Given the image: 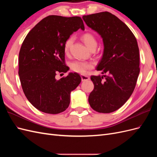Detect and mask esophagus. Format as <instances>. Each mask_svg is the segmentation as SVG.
I'll list each match as a JSON object with an SVG mask.
<instances>
[{
  "instance_id": "1",
  "label": "esophagus",
  "mask_w": 157,
  "mask_h": 157,
  "mask_svg": "<svg viewBox=\"0 0 157 157\" xmlns=\"http://www.w3.org/2000/svg\"><path fill=\"white\" fill-rule=\"evenodd\" d=\"M80 77H81L82 81H86V80H88L90 79L89 77H88V76H86V75H80Z\"/></svg>"
}]
</instances>
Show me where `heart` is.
Instances as JSON below:
<instances>
[{
	"mask_svg": "<svg viewBox=\"0 0 157 157\" xmlns=\"http://www.w3.org/2000/svg\"><path fill=\"white\" fill-rule=\"evenodd\" d=\"M82 40L88 48L92 50L95 49L97 47L98 41L96 36H95L91 33H86L82 35L81 37ZM74 38L73 36H69L68 39L65 40L63 46L64 52L65 54H68L71 45L73 43ZM69 67L71 71L78 73H85L86 71L92 68V64L89 62L84 61L76 60L71 62L69 65Z\"/></svg>",
	"mask_w": 157,
	"mask_h": 157,
	"instance_id": "b5f03b06",
	"label": "heart"
}]
</instances>
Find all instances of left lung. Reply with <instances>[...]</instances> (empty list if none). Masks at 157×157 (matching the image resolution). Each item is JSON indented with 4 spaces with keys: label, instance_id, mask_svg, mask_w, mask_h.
<instances>
[{
    "label": "left lung",
    "instance_id": "left-lung-1",
    "mask_svg": "<svg viewBox=\"0 0 157 157\" xmlns=\"http://www.w3.org/2000/svg\"><path fill=\"white\" fill-rule=\"evenodd\" d=\"M86 25L103 39V55L98 65L103 76H91L94 84L88 101L94 110L109 113L127 101L136 87L140 71L137 40L128 27L108 12L83 16Z\"/></svg>",
    "mask_w": 157,
    "mask_h": 157
}]
</instances>
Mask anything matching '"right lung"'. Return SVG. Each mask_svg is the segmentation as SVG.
<instances>
[{
  "label": "right lung",
  "mask_w": 157,
  "mask_h": 157,
  "mask_svg": "<svg viewBox=\"0 0 157 157\" xmlns=\"http://www.w3.org/2000/svg\"><path fill=\"white\" fill-rule=\"evenodd\" d=\"M84 29L80 17L48 16L27 35L19 53L18 74L27 99L39 111L58 114L70 103V94L81 82L77 73L56 79L66 73L64 43L78 29Z\"/></svg>",
  "instance_id": "right-lung-1"
}]
</instances>
